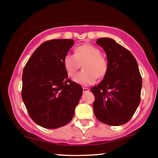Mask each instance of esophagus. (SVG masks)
<instances>
[{"label":"esophagus","instance_id":"obj_1","mask_svg":"<svg viewBox=\"0 0 158 158\" xmlns=\"http://www.w3.org/2000/svg\"><path fill=\"white\" fill-rule=\"evenodd\" d=\"M82 89H83V92H88V91H90L89 88H83Z\"/></svg>","mask_w":158,"mask_h":158}]
</instances>
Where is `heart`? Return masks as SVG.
<instances>
[{
	"label": "heart",
	"instance_id": "obj_1",
	"mask_svg": "<svg viewBox=\"0 0 158 158\" xmlns=\"http://www.w3.org/2000/svg\"><path fill=\"white\" fill-rule=\"evenodd\" d=\"M82 64L83 70L75 76L74 81L82 85L93 84L97 78H103L108 70V64L100 49L91 44L77 46L74 55L67 54L63 58L64 67L70 77L75 75Z\"/></svg>",
	"mask_w": 158,
	"mask_h": 158
}]
</instances>
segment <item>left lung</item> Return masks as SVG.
Returning <instances> with one entry per match:
<instances>
[{
	"instance_id": "8db88e82",
	"label": "left lung",
	"mask_w": 158,
	"mask_h": 158,
	"mask_svg": "<svg viewBox=\"0 0 158 158\" xmlns=\"http://www.w3.org/2000/svg\"><path fill=\"white\" fill-rule=\"evenodd\" d=\"M97 43L105 51L108 70L103 81L91 88L96 118L111 126L126 124L140 103L143 82L132 53L111 38H100Z\"/></svg>"
}]
</instances>
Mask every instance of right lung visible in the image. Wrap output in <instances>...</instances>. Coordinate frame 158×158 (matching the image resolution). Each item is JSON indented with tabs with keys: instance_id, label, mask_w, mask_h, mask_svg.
Here are the masks:
<instances>
[{
	"instance_id": "add662e5",
	"label": "right lung",
	"mask_w": 158,
	"mask_h": 158,
	"mask_svg": "<svg viewBox=\"0 0 158 158\" xmlns=\"http://www.w3.org/2000/svg\"><path fill=\"white\" fill-rule=\"evenodd\" d=\"M73 40H51L38 47L22 73V98L29 115L41 127L55 129L73 118L82 88L67 78L63 58Z\"/></svg>"
}]
</instances>
